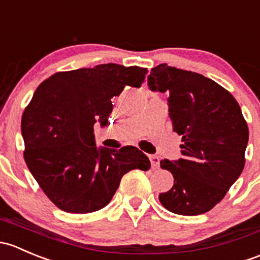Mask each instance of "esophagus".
<instances>
[{
	"instance_id": "esophagus-1",
	"label": "esophagus",
	"mask_w": 260,
	"mask_h": 260,
	"mask_svg": "<svg viewBox=\"0 0 260 260\" xmlns=\"http://www.w3.org/2000/svg\"><path fill=\"white\" fill-rule=\"evenodd\" d=\"M149 159H150V162H151L152 169H157L160 164L159 156H156V155H149Z\"/></svg>"
}]
</instances>
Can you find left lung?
<instances>
[{
  "label": "left lung",
  "mask_w": 260,
  "mask_h": 260,
  "mask_svg": "<svg viewBox=\"0 0 260 260\" xmlns=\"http://www.w3.org/2000/svg\"><path fill=\"white\" fill-rule=\"evenodd\" d=\"M151 91L169 92L173 130L181 135L183 157L164 159L161 169L174 176L169 191L159 200L180 215L213 209L244 169L248 125L232 93L197 72L160 63L148 76Z\"/></svg>",
  "instance_id": "1"
}]
</instances>
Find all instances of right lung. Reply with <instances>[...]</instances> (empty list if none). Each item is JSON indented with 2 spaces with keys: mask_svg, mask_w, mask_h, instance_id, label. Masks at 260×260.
Returning a JSON list of instances; mask_svg holds the SVG:
<instances>
[{
  "mask_svg": "<svg viewBox=\"0 0 260 260\" xmlns=\"http://www.w3.org/2000/svg\"><path fill=\"white\" fill-rule=\"evenodd\" d=\"M148 69L104 63L56 72L35 91L21 120L23 157L47 198L68 213L106 207L133 169L149 170L135 146L98 148L93 125L109 124L111 99L124 87H140Z\"/></svg>",
  "mask_w": 260,
  "mask_h": 260,
  "instance_id": "1",
  "label": "right lung"
}]
</instances>
